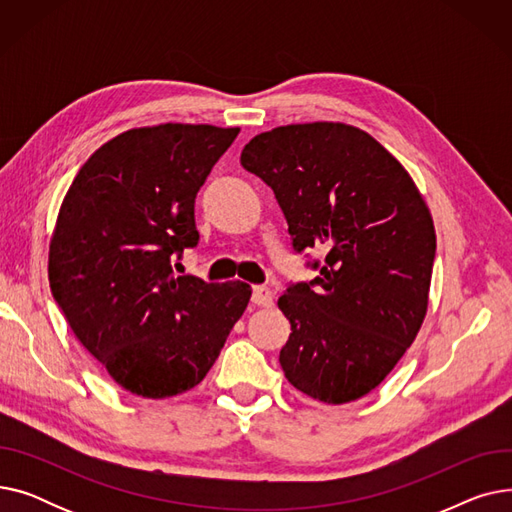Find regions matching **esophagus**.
<instances>
[{
  "instance_id": "esophagus-1",
  "label": "esophagus",
  "mask_w": 512,
  "mask_h": 512,
  "mask_svg": "<svg viewBox=\"0 0 512 512\" xmlns=\"http://www.w3.org/2000/svg\"><path fill=\"white\" fill-rule=\"evenodd\" d=\"M251 303L259 307H272L274 305V292L267 286H253Z\"/></svg>"
}]
</instances>
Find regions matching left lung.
Listing matches in <instances>:
<instances>
[{
	"mask_svg": "<svg viewBox=\"0 0 512 512\" xmlns=\"http://www.w3.org/2000/svg\"><path fill=\"white\" fill-rule=\"evenodd\" d=\"M240 164L272 188L292 249L321 247L317 276L290 284L278 307L292 334L286 380L342 405L378 386L427 311L436 232L415 182L367 132L334 122L261 132Z\"/></svg>",
	"mask_w": 512,
	"mask_h": 512,
	"instance_id": "1",
	"label": "left lung"
}]
</instances>
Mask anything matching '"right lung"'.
Here are the masks:
<instances>
[{"label":"right lung","instance_id":"right-lung-1","mask_svg":"<svg viewBox=\"0 0 512 512\" xmlns=\"http://www.w3.org/2000/svg\"><path fill=\"white\" fill-rule=\"evenodd\" d=\"M240 128L161 124L99 147L72 180L49 245V286L76 338L124 390L195 388L251 299L245 282L176 276L199 242L195 199Z\"/></svg>","mask_w":512,"mask_h":512}]
</instances>
